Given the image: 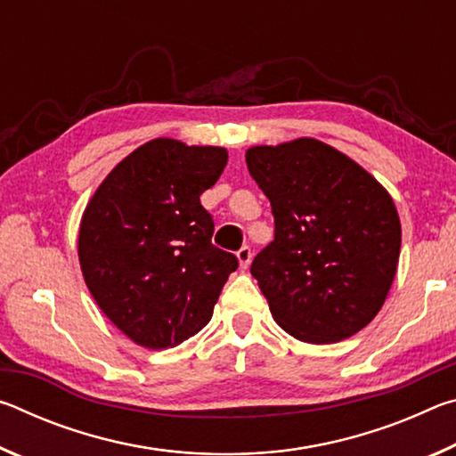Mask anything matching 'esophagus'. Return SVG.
I'll return each instance as SVG.
<instances>
[{
  "label": "esophagus",
  "mask_w": 456,
  "mask_h": 456,
  "mask_svg": "<svg viewBox=\"0 0 456 456\" xmlns=\"http://www.w3.org/2000/svg\"><path fill=\"white\" fill-rule=\"evenodd\" d=\"M237 259H239V264H241L243 269L249 265L251 264V247L249 245H243L241 249L237 251Z\"/></svg>",
  "instance_id": "34e87169"
}]
</instances>
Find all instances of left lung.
Here are the masks:
<instances>
[{"label": "left lung", "instance_id": "obj_1", "mask_svg": "<svg viewBox=\"0 0 456 456\" xmlns=\"http://www.w3.org/2000/svg\"><path fill=\"white\" fill-rule=\"evenodd\" d=\"M247 168L272 203L273 241L251 264L275 322L331 344L380 312L400 256L395 200L372 175L315 138L253 146Z\"/></svg>", "mask_w": 456, "mask_h": 456}]
</instances>
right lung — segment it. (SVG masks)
Instances as JSON below:
<instances>
[{"instance_id":"right-lung-1","label":"right lung","mask_w":456,"mask_h":456,"mask_svg":"<svg viewBox=\"0 0 456 456\" xmlns=\"http://www.w3.org/2000/svg\"><path fill=\"white\" fill-rule=\"evenodd\" d=\"M227 165L219 146L154 138L114 167L82 215L78 257L92 297L144 348H171L209 323L239 261L215 247L200 205Z\"/></svg>"}]
</instances>
